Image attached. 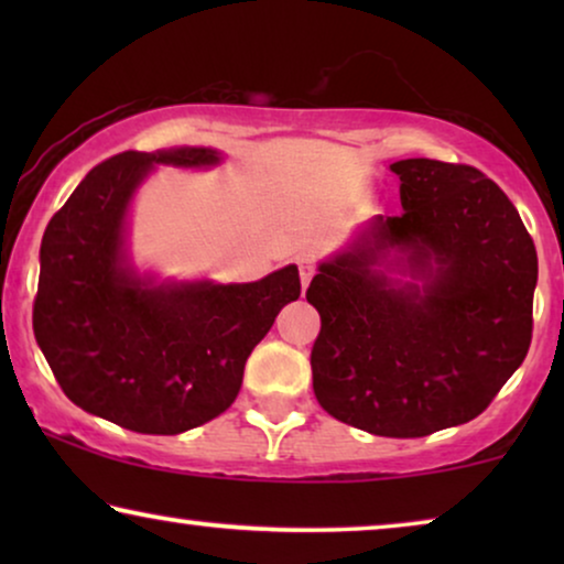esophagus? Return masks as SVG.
<instances>
[{"label": "esophagus", "instance_id": "34e87169", "mask_svg": "<svg viewBox=\"0 0 564 564\" xmlns=\"http://www.w3.org/2000/svg\"><path fill=\"white\" fill-rule=\"evenodd\" d=\"M297 267H300V280H303V290H305L307 282H311L315 274V264L311 259H297Z\"/></svg>", "mask_w": 564, "mask_h": 564}]
</instances>
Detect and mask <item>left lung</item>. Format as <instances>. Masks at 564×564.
I'll return each instance as SVG.
<instances>
[{"label":"left lung","instance_id":"obj_1","mask_svg":"<svg viewBox=\"0 0 564 564\" xmlns=\"http://www.w3.org/2000/svg\"><path fill=\"white\" fill-rule=\"evenodd\" d=\"M390 169L403 213L375 215L305 292L321 315L311 367L334 419L415 438L477 419L521 367L539 267L519 210L480 169L434 159Z\"/></svg>","mask_w":564,"mask_h":564}]
</instances>
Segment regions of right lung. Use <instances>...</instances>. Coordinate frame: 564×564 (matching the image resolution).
<instances>
[{"instance_id":"obj_1","label":"right lung","mask_w":564,"mask_h":564,"mask_svg":"<svg viewBox=\"0 0 564 564\" xmlns=\"http://www.w3.org/2000/svg\"><path fill=\"white\" fill-rule=\"evenodd\" d=\"M213 149L126 151L84 176L41 243L33 330L66 398L138 434L172 436L228 411L276 313L300 297L297 267L259 282L135 274L126 215L153 164L213 166Z\"/></svg>"}]
</instances>
